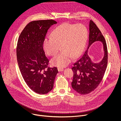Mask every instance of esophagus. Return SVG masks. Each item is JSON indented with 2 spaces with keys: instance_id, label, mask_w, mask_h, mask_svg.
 Instances as JSON below:
<instances>
[{
  "instance_id": "esophagus-1",
  "label": "esophagus",
  "mask_w": 121,
  "mask_h": 121,
  "mask_svg": "<svg viewBox=\"0 0 121 121\" xmlns=\"http://www.w3.org/2000/svg\"><path fill=\"white\" fill-rule=\"evenodd\" d=\"M57 69H58V71L59 72H61V71H64L63 68H60V67H58V68H57Z\"/></svg>"
}]
</instances>
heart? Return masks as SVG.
<instances>
[{
	"instance_id": "obj_1",
	"label": "heart",
	"mask_w": 121,
	"mask_h": 121,
	"mask_svg": "<svg viewBox=\"0 0 121 121\" xmlns=\"http://www.w3.org/2000/svg\"><path fill=\"white\" fill-rule=\"evenodd\" d=\"M51 37L46 38L43 48L49 56L56 55L61 48L62 52L52 59L53 65L58 67L66 66L73 58H78L82 53L87 42L88 32L86 27L81 24H62L51 33Z\"/></svg>"
}]
</instances>
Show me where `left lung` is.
Masks as SVG:
<instances>
[{"label":"left lung","mask_w":121,"mask_h":121,"mask_svg":"<svg viewBox=\"0 0 121 121\" xmlns=\"http://www.w3.org/2000/svg\"><path fill=\"white\" fill-rule=\"evenodd\" d=\"M96 41L103 44L104 55L99 62H93L88 55V49ZM108 62L107 48L105 40L97 25L91 20L89 22L88 45L83 55L74 64L72 87L78 93L85 95L93 91L100 83L106 69Z\"/></svg>","instance_id":"1"}]
</instances>
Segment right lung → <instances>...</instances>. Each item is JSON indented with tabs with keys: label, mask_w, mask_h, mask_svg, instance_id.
<instances>
[{
	"label": "right lung",
	"mask_w": 121,
	"mask_h": 121,
	"mask_svg": "<svg viewBox=\"0 0 121 121\" xmlns=\"http://www.w3.org/2000/svg\"><path fill=\"white\" fill-rule=\"evenodd\" d=\"M57 22L53 20L33 21L21 32L17 46V58L22 76L33 91L45 94L53 89L58 73L56 67H48L43 42L50 27Z\"/></svg>",
	"instance_id": "obj_1"
}]
</instances>
